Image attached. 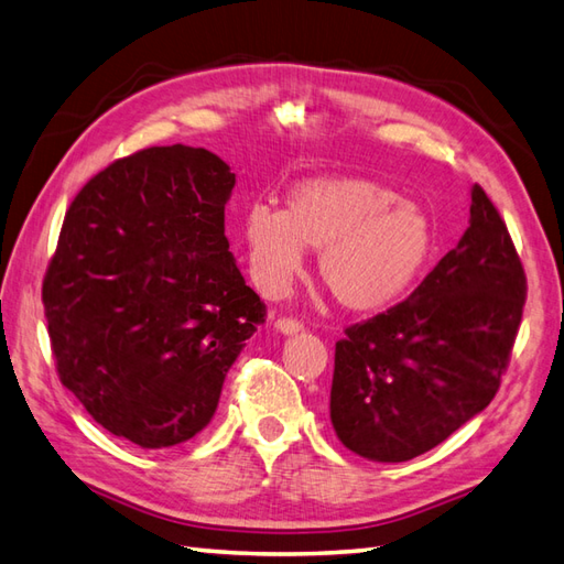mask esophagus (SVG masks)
Masks as SVG:
<instances>
[{"mask_svg": "<svg viewBox=\"0 0 564 564\" xmlns=\"http://www.w3.org/2000/svg\"><path fill=\"white\" fill-rule=\"evenodd\" d=\"M274 330L282 335H296L299 330H304V325L299 323L296 318H278L274 321Z\"/></svg>", "mask_w": 564, "mask_h": 564, "instance_id": "1", "label": "esophagus"}]
</instances>
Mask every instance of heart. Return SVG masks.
<instances>
[{
	"mask_svg": "<svg viewBox=\"0 0 564 564\" xmlns=\"http://www.w3.org/2000/svg\"><path fill=\"white\" fill-rule=\"evenodd\" d=\"M241 236L262 292H284L302 270L306 250H318V278L357 314L393 306L420 280L434 250L427 212L369 178L296 183L284 212L250 205Z\"/></svg>",
	"mask_w": 564,
	"mask_h": 564,
	"instance_id": "obj_1",
	"label": "heart"
}]
</instances>
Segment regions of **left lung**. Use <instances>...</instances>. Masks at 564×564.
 Wrapping results in <instances>:
<instances>
[{
  "instance_id": "obj_1",
  "label": "left lung",
  "mask_w": 564,
  "mask_h": 564,
  "mask_svg": "<svg viewBox=\"0 0 564 564\" xmlns=\"http://www.w3.org/2000/svg\"><path fill=\"white\" fill-rule=\"evenodd\" d=\"M527 274L480 185L454 250L405 302L335 345L330 422L349 452L410 460L482 412L507 369Z\"/></svg>"
}]
</instances>
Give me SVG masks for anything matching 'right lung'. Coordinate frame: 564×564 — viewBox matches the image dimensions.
I'll return each mask as SVG.
<instances>
[{"label": "right lung", "mask_w": 564, "mask_h": 564, "mask_svg": "<svg viewBox=\"0 0 564 564\" xmlns=\"http://www.w3.org/2000/svg\"><path fill=\"white\" fill-rule=\"evenodd\" d=\"M236 185L203 147H152L82 187L43 282L59 381L110 434L203 432L265 306L224 236Z\"/></svg>", "instance_id": "add662e5"}]
</instances>
